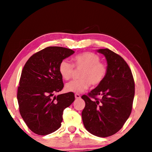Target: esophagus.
<instances>
[{
    "label": "esophagus",
    "instance_id": "esophagus-1",
    "mask_svg": "<svg viewBox=\"0 0 152 152\" xmlns=\"http://www.w3.org/2000/svg\"><path fill=\"white\" fill-rule=\"evenodd\" d=\"M80 95L79 94H75V98L76 99H80Z\"/></svg>",
    "mask_w": 152,
    "mask_h": 152
}]
</instances>
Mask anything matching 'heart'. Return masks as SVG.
<instances>
[{
	"mask_svg": "<svg viewBox=\"0 0 152 152\" xmlns=\"http://www.w3.org/2000/svg\"><path fill=\"white\" fill-rule=\"evenodd\" d=\"M74 65L68 60H64L59 65V72L62 78L68 80L72 77L74 68L82 69L78 80L66 84V91L81 93L88 89L91 84L99 85L104 80L107 74L106 64L100 61V57L93 52H84L73 58Z\"/></svg>",
	"mask_w": 152,
	"mask_h": 152,
	"instance_id": "1",
	"label": "heart"
}]
</instances>
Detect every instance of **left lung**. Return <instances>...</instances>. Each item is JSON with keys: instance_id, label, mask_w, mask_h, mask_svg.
I'll return each mask as SVG.
<instances>
[{"instance_id": "1", "label": "left lung", "mask_w": 152, "mask_h": 152, "mask_svg": "<svg viewBox=\"0 0 152 152\" xmlns=\"http://www.w3.org/2000/svg\"><path fill=\"white\" fill-rule=\"evenodd\" d=\"M97 51L105 56L107 74L104 80L87 96H82L85 101L82 118L88 132L107 137L119 132L130 116L135 83L132 70L122 57L107 48ZM97 96L102 98L98 99Z\"/></svg>"}]
</instances>
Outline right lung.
<instances>
[{"label":"right lung","mask_w":152,"mask_h":152,"mask_svg":"<svg viewBox=\"0 0 152 152\" xmlns=\"http://www.w3.org/2000/svg\"><path fill=\"white\" fill-rule=\"evenodd\" d=\"M74 53L62 47H48L31 56L23 69L17 91L19 112L27 127L39 135L58 129L63 112L74 102L73 92L53 96L64 88L59 65Z\"/></svg>","instance_id":"obj_1"}]
</instances>
